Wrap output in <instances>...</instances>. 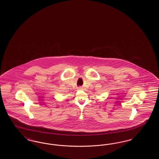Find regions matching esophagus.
I'll return each mask as SVG.
<instances>
[{"mask_svg":"<svg viewBox=\"0 0 159 159\" xmlns=\"http://www.w3.org/2000/svg\"><path fill=\"white\" fill-rule=\"evenodd\" d=\"M80 89H81V88H80Z\"/></svg>","mask_w":159,"mask_h":159,"instance_id":"obj_1","label":"esophagus"}]
</instances>
